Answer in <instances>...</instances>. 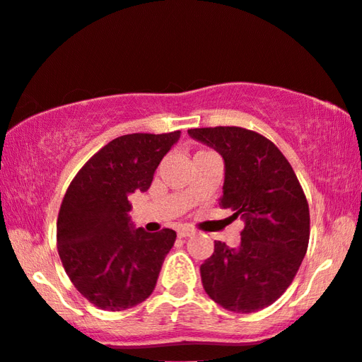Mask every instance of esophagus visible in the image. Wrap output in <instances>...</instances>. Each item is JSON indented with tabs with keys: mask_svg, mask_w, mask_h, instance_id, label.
Instances as JSON below:
<instances>
[{
	"mask_svg": "<svg viewBox=\"0 0 362 362\" xmlns=\"http://www.w3.org/2000/svg\"><path fill=\"white\" fill-rule=\"evenodd\" d=\"M192 234L194 230L191 228H177V237H189Z\"/></svg>",
	"mask_w": 362,
	"mask_h": 362,
	"instance_id": "obj_1",
	"label": "esophagus"
}]
</instances>
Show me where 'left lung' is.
<instances>
[{"instance_id":"1","label":"left lung","mask_w":362,"mask_h":362,"mask_svg":"<svg viewBox=\"0 0 362 362\" xmlns=\"http://www.w3.org/2000/svg\"><path fill=\"white\" fill-rule=\"evenodd\" d=\"M224 160L220 205L245 223L240 245L215 242L200 266L204 288L234 313H255L286 292L310 242V209L292 165L259 133L240 127L187 129Z\"/></svg>"}]
</instances>
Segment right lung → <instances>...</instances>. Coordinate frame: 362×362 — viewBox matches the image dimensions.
<instances>
[{"label": "right lung", "mask_w": 362, "mask_h": 362, "mask_svg": "<svg viewBox=\"0 0 362 362\" xmlns=\"http://www.w3.org/2000/svg\"><path fill=\"white\" fill-rule=\"evenodd\" d=\"M181 132L120 136L83 165L57 216V252L69 279L90 303L123 311L156 288L176 233L134 229L129 194L146 192Z\"/></svg>", "instance_id": "obj_1"}]
</instances>
